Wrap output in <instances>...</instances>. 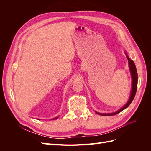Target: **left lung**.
Wrapping results in <instances>:
<instances>
[{
  "label": "left lung",
  "instance_id": "left-lung-1",
  "mask_svg": "<svg viewBox=\"0 0 151 151\" xmlns=\"http://www.w3.org/2000/svg\"><path fill=\"white\" fill-rule=\"evenodd\" d=\"M126 54V57L128 59V62H129V69L130 72L132 76V90H131V93H130V98L129 99V101L127 102V103L122 107L120 109H118V111L114 113H98L96 111L97 114L99 115H103V116H111V115H116V114L120 113L122 111L124 110L125 109H126L128 106H129L130 103L133 101V99L135 96V93L137 91V83H138V76H137V72L136 69V67L135 63L133 60H132L131 59L129 58V57L128 56V55L126 52H125Z\"/></svg>",
  "mask_w": 151,
  "mask_h": 151
}]
</instances>
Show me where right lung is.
<instances>
[{"mask_svg":"<svg viewBox=\"0 0 151 151\" xmlns=\"http://www.w3.org/2000/svg\"><path fill=\"white\" fill-rule=\"evenodd\" d=\"M58 118V116H57V117H55V118H53V119H52V120H56V119H57Z\"/></svg>","mask_w":151,"mask_h":151,"instance_id":"obj_1","label":"right lung"}]
</instances>
